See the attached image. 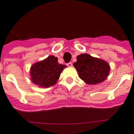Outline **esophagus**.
Wrapping results in <instances>:
<instances>
[{"instance_id":"esophagus-1","label":"esophagus","mask_w":134,"mask_h":134,"mask_svg":"<svg viewBox=\"0 0 134 134\" xmlns=\"http://www.w3.org/2000/svg\"><path fill=\"white\" fill-rule=\"evenodd\" d=\"M67 65L68 66V67H72V66H73V64H72V63L70 62V63H67Z\"/></svg>"}]
</instances>
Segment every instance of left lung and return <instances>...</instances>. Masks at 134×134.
<instances>
[{
    "label": "left lung",
    "instance_id": "1",
    "mask_svg": "<svg viewBox=\"0 0 134 134\" xmlns=\"http://www.w3.org/2000/svg\"><path fill=\"white\" fill-rule=\"evenodd\" d=\"M73 65L80 79L90 85H96L105 80L110 70L109 65L104 60L86 53L78 55Z\"/></svg>",
    "mask_w": 134,
    "mask_h": 134
}]
</instances>
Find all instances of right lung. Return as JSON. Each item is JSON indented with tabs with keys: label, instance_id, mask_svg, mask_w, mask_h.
Wrapping results in <instances>:
<instances>
[{
	"label": "right lung",
	"instance_id": "add662e5",
	"mask_svg": "<svg viewBox=\"0 0 134 134\" xmlns=\"http://www.w3.org/2000/svg\"><path fill=\"white\" fill-rule=\"evenodd\" d=\"M66 67L65 65L59 64L57 57L50 55L31 66V81L38 87H50L56 83L61 72Z\"/></svg>",
	"mask_w": 134,
	"mask_h": 134
}]
</instances>
